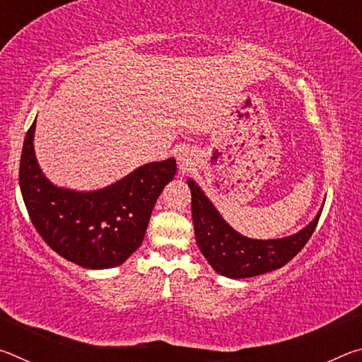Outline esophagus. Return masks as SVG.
<instances>
[{"instance_id":"34e87169","label":"esophagus","mask_w":362,"mask_h":362,"mask_svg":"<svg viewBox=\"0 0 362 362\" xmlns=\"http://www.w3.org/2000/svg\"><path fill=\"white\" fill-rule=\"evenodd\" d=\"M177 159H179V163H180L182 169H185V168L188 166V159H185V158H183V156H179V158H177Z\"/></svg>"}]
</instances>
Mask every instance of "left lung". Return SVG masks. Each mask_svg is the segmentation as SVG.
<instances>
[{
    "instance_id": "1",
    "label": "left lung",
    "mask_w": 362,
    "mask_h": 362,
    "mask_svg": "<svg viewBox=\"0 0 362 362\" xmlns=\"http://www.w3.org/2000/svg\"><path fill=\"white\" fill-rule=\"evenodd\" d=\"M187 183L192 192V217L201 254L218 274L230 279L259 276L284 267L313 235L322 212L321 206L315 218L293 235L278 240H254L226 223L193 179H188Z\"/></svg>"
}]
</instances>
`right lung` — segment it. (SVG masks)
I'll return each instance as SVG.
<instances>
[{
	"label": "right lung",
	"mask_w": 362,
	"mask_h": 362,
	"mask_svg": "<svg viewBox=\"0 0 362 362\" xmlns=\"http://www.w3.org/2000/svg\"><path fill=\"white\" fill-rule=\"evenodd\" d=\"M35 127L23 142L19 183L23 203L47 246L69 262L89 269L124 263L144 241L151 211L174 179V158L146 163L112 185L93 192L57 187L35 155Z\"/></svg>",
	"instance_id": "add662e5"
}]
</instances>
